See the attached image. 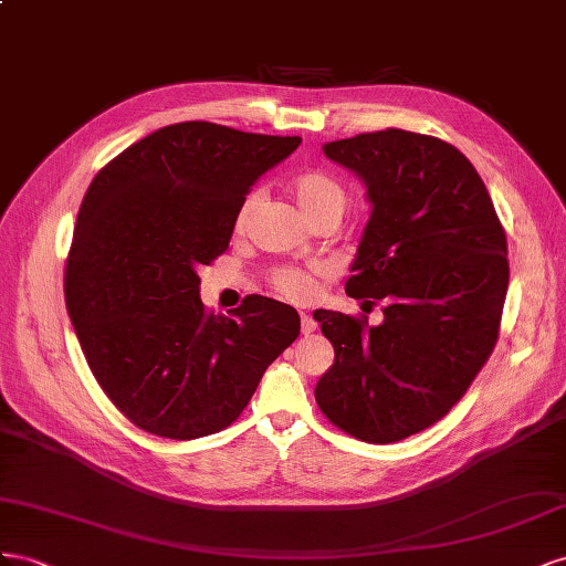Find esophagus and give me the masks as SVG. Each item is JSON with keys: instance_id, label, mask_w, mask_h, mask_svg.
Segmentation results:
<instances>
[{"instance_id": "esophagus-1", "label": "esophagus", "mask_w": 566, "mask_h": 566, "mask_svg": "<svg viewBox=\"0 0 566 566\" xmlns=\"http://www.w3.org/2000/svg\"><path fill=\"white\" fill-rule=\"evenodd\" d=\"M317 329V322L311 313H301V332L303 334H313Z\"/></svg>"}]
</instances>
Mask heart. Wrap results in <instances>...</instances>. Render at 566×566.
<instances>
[{
  "instance_id": "1",
  "label": "heart",
  "mask_w": 566,
  "mask_h": 566,
  "mask_svg": "<svg viewBox=\"0 0 566 566\" xmlns=\"http://www.w3.org/2000/svg\"><path fill=\"white\" fill-rule=\"evenodd\" d=\"M294 197L301 206V211L308 216H315L319 211H338L344 213L346 208V189L338 185L332 175L327 172H303L294 180ZM258 203V193H249V197L241 201L239 211H237V230L244 228L249 222V216L253 213V208ZM274 286L289 298H305L311 294V277L301 270H280L274 274Z\"/></svg>"
}]
</instances>
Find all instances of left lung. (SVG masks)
<instances>
[{
	"label": "left lung",
	"instance_id": "left-lung-1",
	"mask_svg": "<svg viewBox=\"0 0 566 566\" xmlns=\"http://www.w3.org/2000/svg\"><path fill=\"white\" fill-rule=\"evenodd\" d=\"M322 151L367 189L346 294L384 301V319L367 327L344 313L313 315L334 346L315 400L355 439L402 441L439 422L491 355L507 239L486 185L453 144L381 130Z\"/></svg>",
	"mask_w": 566,
	"mask_h": 566
}]
</instances>
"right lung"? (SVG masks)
I'll return each mask as SVG.
<instances>
[{"instance_id": "add662e5", "label": "right lung", "mask_w": 566, "mask_h": 566, "mask_svg": "<svg viewBox=\"0 0 566 566\" xmlns=\"http://www.w3.org/2000/svg\"><path fill=\"white\" fill-rule=\"evenodd\" d=\"M301 137L189 120L96 172L66 263V311L94 379L133 424L191 441L230 427L296 342L292 305L249 296L206 313L199 268L230 247L241 201Z\"/></svg>"}]
</instances>
